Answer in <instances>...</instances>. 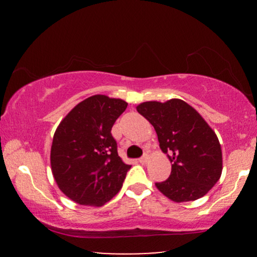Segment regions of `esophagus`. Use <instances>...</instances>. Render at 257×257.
Masks as SVG:
<instances>
[{"label":"esophagus","instance_id":"obj_1","mask_svg":"<svg viewBox=\"0 0 257 257\" xmlns=\"http://www.w3.org/2000/svg\"><path fill=\"white\" fill-rule=\"evenodd\" d=\"M149 159H150V158H149V156H144L143 158H140V159H139L138 161H139V163H140V164H146V163H147V161H149Z\"/></svg>","mask_w":257,"mask_h":257}]
</instances>
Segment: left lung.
I'll return each instance as SVG.
<instances>
[{
    "mask_svg": "<svg viewBox=\"0 0 257 257\" xmlns=\"http://www.w3.org/2000/svg\"><path fill=\"white\" fill-rule=\"evenodd\" d=\"M156 130L160 149L172 164L170 178L156 187L174 202L206 195L222 173V151L213 128L186 101L173 98L137 106Z\"/></svg>",
    "mask_w": 257,
    "mask_h": 257,
    "instance_id": "1",
    "label": "left lung"
}]
</instances>
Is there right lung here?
I'll use <instances>...</instances> for the list:
<instances>
[{"mask_svg":"<svg viewBox=\"0 0 257 257\" xmlns=\"http://www.w3.org/2000/svg\"><path fill=\"white\" fill-rule=\"evenodd\" d=\"M126 107L119 98L94 94L77 104L56 128L51 172L72 201L100 207L120 191L131 166L118 156L111 128Z\"/></svg>","mask_w":257,"mask_h":257,"instance_id":"right-lung-1","label":"right lung"}]
</instances>
